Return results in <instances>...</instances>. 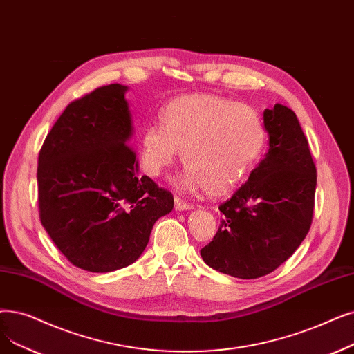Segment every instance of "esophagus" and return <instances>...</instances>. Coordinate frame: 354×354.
Masks as SVG:
<instances>
[{"mask_svg":"<svg viewBox=\"0 0 354 354\" xmlns=\"http://www.w3.org/2000/svg\"><path fill=\"white\" fill-rule=\"evenodd\" d=\"M175 209L176 211H187V209H191L192 208V205L191 204H188V203H185V201H182L180 198H178V196H175Z\"/></svg>","mask_w":354,"mask_h":354,"instance_id":"34e87169","label":"esophagus"}]
</instances>
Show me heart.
<instances>
[{"label":"heart","mask_w":354,"mask_h":354,"mask_svg":"<svg viewBox=\"0 0 354 354\" xmlns=\"http://www.w3.org/2000/svg\"><path fill=\"white\" fill-rule=\"evenodd\" d=\"M265 142V122L252 106L214 94H189L165 106L160 126L145 129L140 158L147 175L160 176L182 150L188 169L176 185L225 196L248 179Z\"/></svg>","instance_id":"b5f03b06"}]
</instances>
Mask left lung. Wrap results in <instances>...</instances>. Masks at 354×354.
Instances as JSON below:
<instances>
[{
	"label": "left lung",
	"instance_id": "1",
	"mask_svg": "<svg viewBox=\"0 0 354 354\" xmlns=\"http://www.w3.org/2000/svg\"><path fill=\"white\" fill-rule=\"evenodd\" d=\"M269 149L227 203L214 240L201 249L204 262L240 279L279 268L308 234L317 169L299 121L288 106L263 111Z\"/></svg>",
	"mask_w": 354,
	"mask_h": 354
}]
</instances>
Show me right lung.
Listing matches in <instances>:
<instances>
[{
    "mask_svg": "<svg viewBox=\"0 0 354 354\" xmlns=\"http://www.w3.org/2000/svg\"><path fill=\"white\" fill-rule=\"evenodd\" d=\"M129 86L111 84L71 102L39 155L40 221L72 265L94 273L142 256L172 194L139 174Z\"/></svg>",
    "mask_w": 354,
    "mask_h": 354,
    "instance_id": "1",
    "label": "right lung"
}]
</instances>
